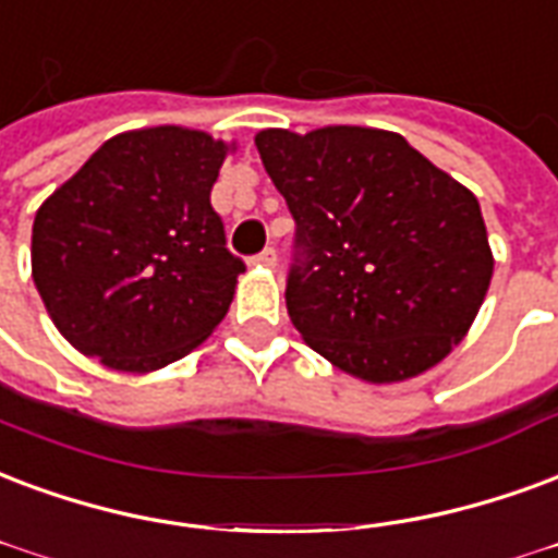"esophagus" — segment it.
Segmentation results:
<instances>
[{
  "label": "esophagus",
  "mask_w": 558,
  "mask_h": 558,
  "mask_svg": "<svg viewBox=\"0 0 558 558\" xmlns=\"http://www.w3.org/2000/svg\"><path fill=\"white\" fill-rule=\"evenodd\" d=\"M254 263L263 268H275L278 266V251H275V247H266L263 254H257V257H254Z\"/></svg>",
  "instance_id": "34e87169"
}]
</instances>
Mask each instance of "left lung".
<instances>
[{"label":"left lung","instance_id":"8db88e82","mask_svg":"<svg viewBox=\"0 0 558 558\" xmlns=\"http://www.w3.org/2000/svg\"><path fill=\"white\" fill-rule=\"evenodd\" d=\"M254 144L299 225L287 311L304 342L366 384L444 361L494 275L476 195L399 132L259 130Z\"/></svg>","mask_w":558,"mask_h":558}]
</instances>
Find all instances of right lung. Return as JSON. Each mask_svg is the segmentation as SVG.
I'll use <instances>...</instances> for the list:
<instances>
[{
	"label": "right lung",
	"mask_w": 558,
	"mask_h": 558,
	"mask_svg": "<svg viewBox=\"0 0 558 558\" xmlns=\"http://www.w3.org/2000/svg\"><path fill=\"white\" fill-rule=\"evenodd\" d=\"M233 150L174 123L121 132L40 204L32 278L76 352L142 375L216 331L245 271L209 204Z\"/></svg>",
	"instance_id": "add662e5"
}]
</instances>
